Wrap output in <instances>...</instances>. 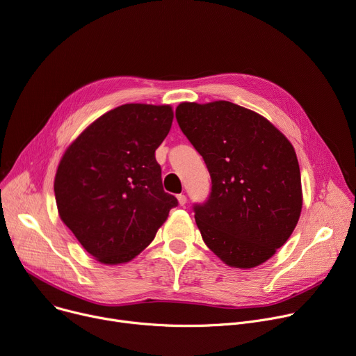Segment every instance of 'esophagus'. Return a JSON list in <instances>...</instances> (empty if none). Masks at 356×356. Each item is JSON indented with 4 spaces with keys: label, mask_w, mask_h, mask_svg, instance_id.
Here are the masks:
<instances>
[{
    "label": "esophagus",
    "mask_w": 356,
    "mask_h": 356,
    "mask_svg": "<svg viewBox=\"0 0 356 356\" xmlns=\"http://www.w3.org/2000/svg\"><path fill=\"white\" fill-rule=\"evenodd\" d=\"M177 200H178V202H179V205H181V207H184V205L186 204V197H185L184 194L177 195Z\"/></svg>",
    "instance_id": "1"
}]
</instances>
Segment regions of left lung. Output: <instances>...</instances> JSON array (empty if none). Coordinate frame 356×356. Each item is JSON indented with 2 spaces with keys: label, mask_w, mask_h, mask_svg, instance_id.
I'll use <instances>...</instances> for the list:
<instances>
[{
  "label": "left lung",
  "mask_w": 356,
  "mask_h": 356,
  "mask_svg": "<svg viewBox=\"0 0 356 356\" xmlns=\"http://www.w3.org/2000/svg\"><path fill=\"white\" fill-rule=\"evenodd\" d=\"M175 115L212 181L209 200L194 207L207 247L232 268L264 264L288 241L302 211L292 144L265 117L229 101L181 102Z\"/></svg>",
  "instance_id": "1"
}]
</instances>
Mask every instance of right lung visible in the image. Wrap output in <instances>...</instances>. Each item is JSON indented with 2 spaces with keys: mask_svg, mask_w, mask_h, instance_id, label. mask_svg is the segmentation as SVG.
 Listing matches in <instances>:
<instances>
[{
  "mask_svg": "<svg viewBox=\"0 0 356 356\" xmlns=\"http://www.w3.org/2000/svg\"><path fill=\"white\" fill-rule=\"evenodd\" d=\"M172 120L171 105L125 104L65 149L54 179L58 215L98 262L118 265L140 255L178 205L163 191L155 159Z\"/></svg>",
  "mask_w": 356,
  "mask_h": 356,
  "instance_id": "add662e5",
  "label": "right lung"
}]
</instances>
